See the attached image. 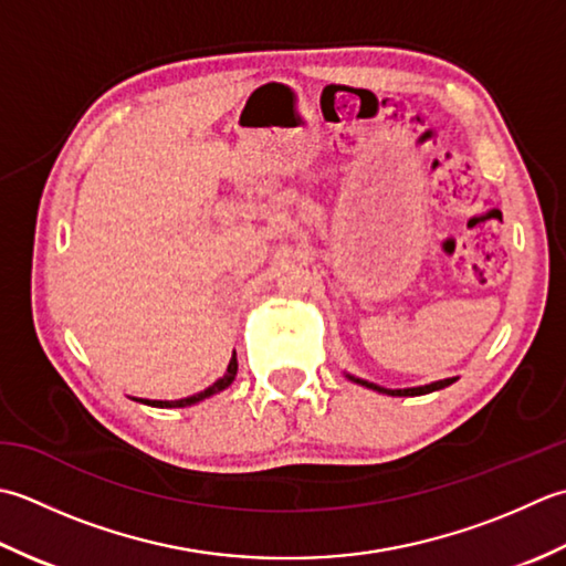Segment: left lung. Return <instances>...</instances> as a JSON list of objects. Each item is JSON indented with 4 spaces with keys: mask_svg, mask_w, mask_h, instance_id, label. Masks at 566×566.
<instances>
[{
    "mask_svg": "<svg viewBox=\"0 0 566 566\" xmlns=\"http://www.w3.org/2000/svg\"><path fill=\"white\" fill-rule=\"evenodd\" d=\"M352 378V376H349ZM356 384H361V386H366V388H374V390H378V394H388V396H424V394H432V390H440V388H447V386H452L457 378H444V380H437V384H430V386H420V388H398V390H394V388H380V386H376V384H368V380H359V378H354Z\"/></svg>",
    "mask_w": 566,
    "mask_h": 566,
    "instance_id": "left-lung-1",
    "label": "left lung"
}]
</instances>
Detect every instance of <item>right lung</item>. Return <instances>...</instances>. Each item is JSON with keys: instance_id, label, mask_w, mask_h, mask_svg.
I'll return each mask as SVG.
<instances>
[{"instance_id": "right-lung-1", "label": "right lung", "mask_w": 566, "mask_h": 566, "mask_svg": "<svg viewBox=\"0 0 566 566\" xmlns=\"http://www.w3.org/2000/svg\"><path fill=\"white\" fill-rule=\"evenodd\" d=\"M237 356H232V361H229V368H227V374L217 380V384H212L210 388H205L202 394H198V396H190V398H182V400H142V402H146V406H154V408H186V406H192V402H198V400H205V398H210V396H214V394H219V390H224L229 384H232V380L237 378Z\"/></svg>"}]
</instances>
